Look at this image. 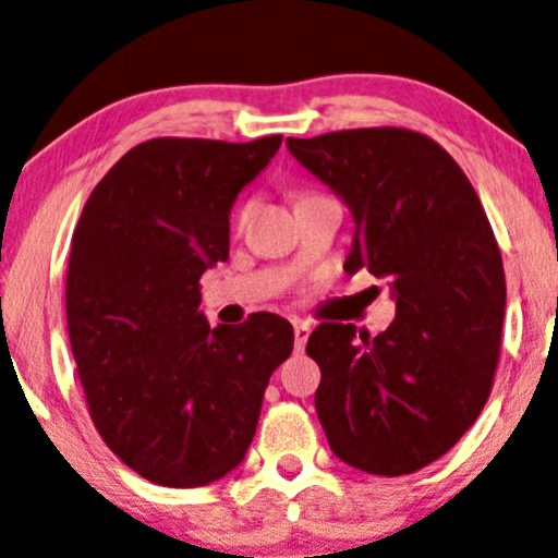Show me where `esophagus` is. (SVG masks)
I'll return each mask as SVG.
<instances>
[{
    "mask_svg": "<svg viewBox=\"0 0 558 558\" xmlns=\"http://www.w3.org/2000/svg\"><path fill=\"white\" fill-rule=\"evenodd\" d=\"M293 335H295V350L303 352V348H306L308 342V335H312V327H308L306 322H295Z\"/></svg>",
    "mask_w": 558,
    "mask_h": 558,
    "instance_id": "1",
    "label": "esophagus"
}]
</instances>
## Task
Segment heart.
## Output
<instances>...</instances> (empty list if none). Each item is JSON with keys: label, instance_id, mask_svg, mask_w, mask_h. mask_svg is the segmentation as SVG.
Listing matches in <instances>:
<instances>
[{"label": "heart", "instance_id": "obj_1", "mask_svg": "<svg viewBox=\"0 0 558 558\" xmlns=\"http://www.w3.org/2000/svg\"><path fill=\"white\" fill-rule=\"evenodd\" d=\"M301 195H306V193H301ZM301 195H299V197H301ZM252 206H255V203H252V201H244L242 206H239V208L234 210V218H231V227H234L236 231L242 229L244 223H246V218H250V214H252Z\"/></svg>", "mask_w": 558, "mask_h": 558}]
</instances>
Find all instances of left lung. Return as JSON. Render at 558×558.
<instances>
[{"instance_id":"left-lung-1","label":"left lung","mask_w":558,"mask_h":558,"mask_svg":"<svg viewBox=\"0 0 558 558\" xmlns=\"http://www.w3.org/2000/svg\"><path fill=\"white\" fill-rule=\"evenodd\" d=\"M286 146L352 210L344 270L368 267L397 295L378 337L340 322L308 337L329 448L365 474H414L461 440L495 384L507 301L495 231L463 169L425 133L380 125Z\"/></svg>"}]
</instances>
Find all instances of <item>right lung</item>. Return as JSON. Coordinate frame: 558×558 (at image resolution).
<instances>
[{
	"label": "right lung",
	"mask_w": 558,
	"mask_h": 558,
	"mask_svg": "<svg viewBox=\"0 0 558 558\" xmlns=\"http://www.w3.org/2000/svg\"><path fill=\"white\" fill-rule=\"evenodd\" d=\"M283 136H161L92 190L66 272L69 342L97 433L151 484L193 489L242 463L293 327L257 312L208 327L201 275L229 259V210Z\"/></svg>",
	"instance_id": "1"
}]
</instances>
